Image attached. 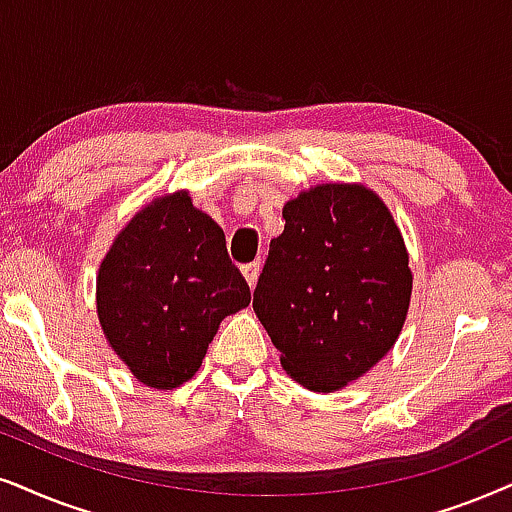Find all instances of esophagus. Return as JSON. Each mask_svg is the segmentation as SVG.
<instances>
[{
    "label": "esophagus",
    "mask_w": 512,
    "mask_h": 512,
    "mask_svg": "<svg viewBox=\"0 0 512 512\" xmlns=\"http://www.w3.org/2000/svg\"><path fill=\"white\" fill-rule=\"evenodd\" d=\"M241 271H243L245 281H248V286H250V288H255V283H257V276H260V271H262V262L257 260V262H250V264H245V267H243Z\"/></svg>",
    "instance_id": "1"
}]
</instances>
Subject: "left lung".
Masks as SVG:
<instances>
[{
    "label": "left lung",
    "instance_id": "obj_1",
    "mask_svg": "<svg viewBox=\"0 0 512 512\" xmlns=\"http://www.w3.org/2000/svg\"><path fill=\"white\" fill-rule=\"evenodd\" d=\"M252 307L281 366L314 392L340 390L390 352L411 302L409 252L361 184H321L283 208Z\"/></svg>",
    "mask_w": 512,
    "mask_h": 512
}]
</instances>
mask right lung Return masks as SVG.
Listing matches in <instances>:
<instances>
[{
	"instance_id": "add662e5",
	"label": "right lung",
	"mask_w": 512,
	"mask_h": 512,
	"mask_svg": "<svg viewBox=\"0 0 512 512\" xmlns=\"http://www.w3.org/2000/svg\"><path fill=\"white\" fill-rule=\"evenodd\" d=\"M248 304L224 231L186 191L155 198L129 219L96 276L108 345L155 390L193 378L224 316Z\"/></svg>"
}]
</instances>
